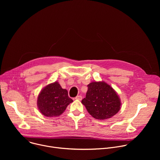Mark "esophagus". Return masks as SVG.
I'll list each match as a JSON object with an SVG mask.
<instances>
[{
  "label": "esophagus",
  "instance_id": "1",
  "mask_svg": "<svg viewBox=\"0 0 160 160\" xmlns=\"http://www.w3.org/2000/svg\"><path fill=\"white\" fill-rule=\"evenodd\" d=\"M82 99V97L81 96H77L76 98H75V99L76 100H78V101H81Z\"/></svg>",
  "mask_w": 160,
  "mask_h": 160
}]
</instances>
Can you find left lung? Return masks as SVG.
<instances>
[{"instance_id":"obj_1","label":"left lung","mask_w":160,"mask_h":160,"mask_svg":"<svg viewBox=\"0 0 160 160\" xmlns=\"http://www.w3.org/2000/svg\"><path fill=\"white\" fill-rule=\"evenodd\" d=\"M86 97L82 100L90 115L98 120L112 117L120 111L121 101L113 88L105 82H92L88 85Z\"/></svg>"}]
</instances>
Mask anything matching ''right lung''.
<instances>
[{"instance_id": "add662e5", "label": "right lung", "mask_w": 160, "mask_h": 160, "mask_svg": "<svg viewBox=\"0 0 160 160\" xmlns=\"http://www.w3.org/2000/svg\"><path fill=\"white\" fill-rule=\"evenodd\" d=\"M72 102L67 90L63 89L58 82H55L45 86L40 91L37 98V106L43 115L56 117L61 115Z\"/></svg>"}]
</instances>
